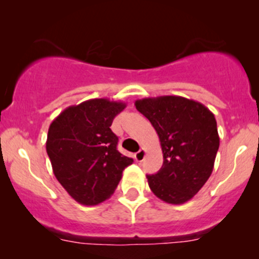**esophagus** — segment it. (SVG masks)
Here are the masks:
<instances>
[{"instance_id":"1","label":"esophagus","mask_w":259,"mask_h":259,"mask_svg":"<svg viewBox=\"0 0 259 259\" xmlns=\"http://www.w3.org/2000/svg\"><path fill=\"white\" fill-rule=\"evenodd\" d=\"M145 156H146V151H145L144 148H141V150H140L139 152L135 153V159L138 160V162H141V160H144Z\"/></svg>"}]
</instances>
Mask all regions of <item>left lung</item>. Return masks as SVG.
Listing matches in <instances>:
<instances>
[{"label": "left lung", "mask_w": 259, "mask_h": 259, "mask_svg": "<svg viewBox=\"0 0 259 259\" xmlns=\"http://www.w3.org/2000/svg\"><path fill=\"white\" fill-rule=\"evenodd\" d=\"M136 109L158 134L163 165L147 175L148 186L159 200L183 204L209 179L219 148L214 114L197 101L181 96L135 101Z\"/></svg>", "instance_id": "left-lung-1"}]
</instances>
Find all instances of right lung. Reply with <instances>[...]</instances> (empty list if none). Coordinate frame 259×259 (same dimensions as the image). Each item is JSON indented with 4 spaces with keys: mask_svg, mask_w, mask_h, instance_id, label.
<instances>
[{
    "mask_svg": "<svg viewBox=\"0 0 259 259\" xmlns=\"http://www.w3.org/2000/svg\"><path fill=\"white\" fill-rule=\"evenodd\" d=\"M125 107L120 101L88 100L65 108L49 127L46 151L53 174L80 204L95 206L111 197L134 162L117 150L111 130Z\"/></svg>",
    "mask_w": 259,
    "mask_h": 259,
    "instance_id": "1",
    "label": "right lung"
}]
</instances>
